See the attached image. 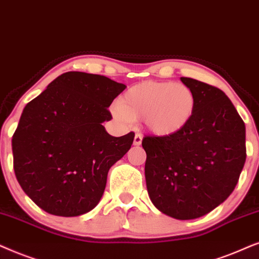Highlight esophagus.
Listing matches in <instances>:
<instances>
[{
    "mask_svg": "<svg viewBox=\"0 0 259 259\" xmlns=\"http://www.w3.org/2000/svg\"><path fill=\"white\" fill-rule=\"evenodd\" d=\"M142 135L141 134H136L135 135V139H134V146H140L141 143H142Z\"/></svg>",
    "mask_w": 259,
    "mask_h": 259,
    "instance_id": "obj_1",
    "label": "esophagus"
}]
</instances>
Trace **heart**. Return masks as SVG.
<instances>
[{"mask_svg":"<svg viewBox=\"0 0 259 259\" xmlns=\"http://www.w3.org/2000/svg\"><path fill=\"white\" fill-rule=\"evenodd\" d=\"M195 105V95L187 85L146 80L127 89L111 111L124 124L143 118L150 133L167 137L188 125L194 116Z\"/></svg>","mask_w":259,"mask_h":259,"instance_id":"b5f03b06","label":"heart"}]
</instances>
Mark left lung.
Here are the masks:
<instances>
[{
    "label": "left lung",
    "mask_w": 259,
    "mask_h": 259,
    "mask_svg": "<svg viewBox=\"0 0 259 259\" xmlns=\"http://www.w3.org/2000/svg\"><path fill=\"white\" fill-rule=\"evenodd\" d=\"M195 112L173 136H146V182L151 202L171 218L189 220L223 204L246 160L245 124L222 90L192 78Z\"/></svg>",
    "instance_id": "1"
}]
</instances>
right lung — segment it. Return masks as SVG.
I'll return each instance as SVG.
<instances>
[{"instance_id": "obj_1", "label": "right lung", "mask_w": 259, "mask_h": 259, "mask_svg": "<svg viewBox=\"0 0 259 259\" xmlns=\"http://www.w3.org/2000/svg\"><path fill=\"white\" fill-rule=\"evenodd\" d=\"M125 88L104 75L66 72L25 106L12 140L14 170L44 211L77 217L98 205L109 169L135 137L111 136L103 125Z\"/></svg>"}]
</instances>
